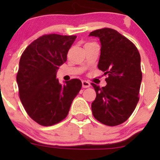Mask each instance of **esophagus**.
<instances>
[{"label": "esophagus", "instance_id": "34e87169", "mask_svg": "<svg viewBox=\"0 0 160 160\" xmlns=\"http://www.w3.org/2000/svg\"><path fill=\"white\" fill-rule=\"evenodd\" d=\"M82 88H89L91 86L90 82L86 81V80H82Z\"/></svg>", "mask_w": 160, "mask_h": 160}]
</instances>
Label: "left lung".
<instances>
[{"mask_svg":"<svg viewBox=\"0 0 160 160\" xmlns=\"http://www.w3.org/2000/svg\"><path fill=\"white\" fill-rule=\"evenodd\" d=\"M89 36L100 40L98 68L108 75L104 87L92 83L96 92L92 103V114L104 125L118 126L128 120L139 101L142 80L140 54L133 43L112 28L98 29Z\"/></svg>","mask_w":160,"mask_h":160,"instance_id":"1","label":"left lung"}]
</instances>
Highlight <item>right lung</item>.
Segmentation results:
<instances>
[{
	"instance_id": "1",
	"label": "right lung",
	"mask_w": 160,
	"mask_h": 160,
	"mask_svg": "<svg viewBox=\"0 0 160 160\" xmlns=\"http://www.w3.org/2000/svg\"><path fill=\"white\" fill-rule=\"evenodd\" d=\"M77 36L45 34L25 49L16 75L19 98L27 113L43 126L61 122L82 87L78 79L59 83L56 73L67 60Z\"/></svg>"
}]
</instances>
